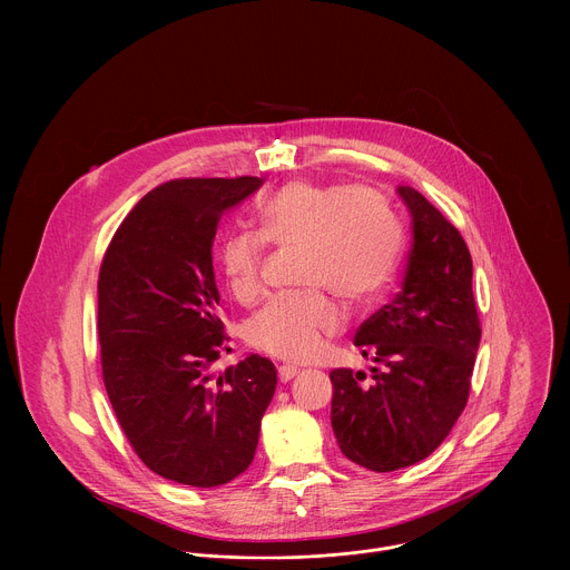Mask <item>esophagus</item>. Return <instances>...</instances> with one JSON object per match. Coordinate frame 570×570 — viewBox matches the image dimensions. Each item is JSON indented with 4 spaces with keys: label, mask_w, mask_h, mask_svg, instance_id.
Here are the masks:
<instances>
[{
    "label": "esophagus",
    "mask_w": 570,
    "mask_h": 570,
    "mask_svg": "<svg viewBox=\"0 0 570 570\" xmlns=\"http://www.w3.org/2000/svg\"><path fill=\"white\" fill-rule=\"evenodd\" d=\"M294 375H298V368H296V366H292V364L278 366V380H281V382H289Z\"/></svg>",
    "instance_id": "esophagus-1"
}]
</instances>
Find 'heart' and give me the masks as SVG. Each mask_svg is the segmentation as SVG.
Instances as JSON below:
<instances>
[{
	"instance_id": "heart-1",
	"label": "heart",
	"mask_w": 570,
	"mask_h": 570,
	"mask_svg": "<svg viewBox=\"0 0 570 570\" xmlns=\"http://www.w3.org/2000/svg\"><path fill=\"white\" fill-rule=\"evenodd\" d=\"M258 233L235 230L219 247V267L239 301L261 287L265 242L303 247V294L274 296L245 326L252 346L289 362L314 357L337 331L340 312L377 303L402 258V228L389 202L364 186L294 179L272 193L256 213Z\"/></svg>"
}]
</instances>
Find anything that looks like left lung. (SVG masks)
Segmentation results:
<instances>
[{
	"instance_id": "8db88e82",
	"label": "left lung",
	"mask_w": 570,
	"mask_h": 570,
	"mask_svg": "<svg viewBox=\"0 0 570 570\" xmlns=\"http://www.w3.org/2000/svg\"><path fill=\"white\" fill-rule=\"evenodd\" d=\"M412 219L402 292L357 328L353 344L373 362L335 368L331 428L342 454L373 472L430 456L470 395L481 323L472 256L461 233L414 188H395Z\"/></svg>"
}]
</instances>
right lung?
I'll use <instances>...</instances> for the list:
<instances>
[{
	"label": "right lung",
	"instance_id": "1",
	"mask_svg": "<svg viewBox=\"0 0 570 570\" xmlns=\"http://www.w3.org/2000/svg\"><path fill=\"white\" fill-rule=\"evenodd\" d=\"M258 177L175 179L145 195L105 252L98 276L102 380L122 432L163 479L226 485L249 468L276 368L249 353L224 373L213 242Z\"/></svg>",
	"mask_w": 570,
	"mask_h": 570
}]
</instances>
